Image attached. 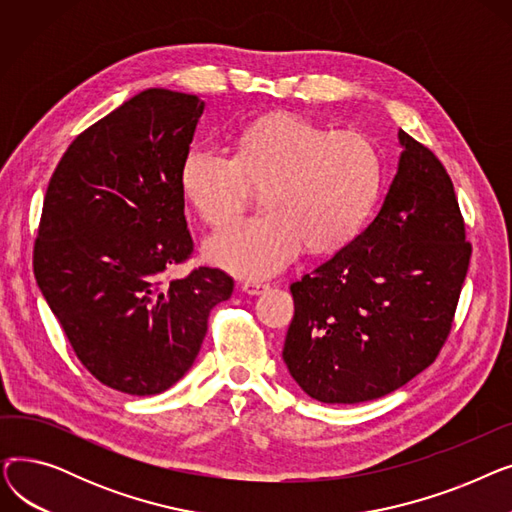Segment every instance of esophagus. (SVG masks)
I'll use <instances>...</instances> for the list:
<instances>
[{
    "label": "esophagus",
    "mask_w": 512,
    "mask_h": 512,
    "mask_svg": "<svg viewBox=\"0 0 512 512\" xmlns=\"http://www.w3.org/2000/svg\"><path fill=\"white\" fill-rule=\"evenodd\" d=\"M267 288H270V284H263V282H242L240 284V290L247 292V294H253V297H257V294H263Z\"/></svg>",
    "instance_id": "obj_1"
}]
</instances>
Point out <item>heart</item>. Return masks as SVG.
Segmentation results:
<instances>
[{
  "label": "heart",
  "instance_id": "heart-1",
  "mask_svg": "<svg viewBox=\"0 0 512 512\" xmlns=\"http://www.w3.org/2000/svg\"><path fill=\"white\" fill-rule=\"evenodd\" d=\"M180 186L201 220L222 224L263 188L265 213L213 232L205 257L240 278L282 272L307 245L330 253L351 242L378 201L382 159L369 139L299 116L263 118L240 132L234 155L193 145Z\"/></svg>",
  "mask_w": 512,
  "mask_h": 512
}]
</instances>
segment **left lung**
<instances>
[{
    "label": "left lung",
    "mask_w": 512,
    "mask_h": 512,
    "mask_svg": "<svg viewBox=\"0 0 512 512\" xmlns=\"http://www.w3.org/2000/svg\"><path fill=\"white\" fill-rule=\"evenodd\" d=\"M398 172L375 220L290 284L284 363L311 398L355 405L432 365L469 270L471 242L442 161L405 130Z\"/></svg>",
    "instance_id": "1"
}]
</instances>
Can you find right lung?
<instances>
[{
  "instance_id": "1",
  "label": "right lung",
  "mask_w": 512,
  "mask_h": 512,
  "mask_svg": "<svg viewBox=\"0 0 512 512\" xmlns=\"http://www.w3.org/2000/svg\"><path fill=\"white\" fill-rule=\"evenodd\" d=\"M203 110L197 95H134L78 134L45 193L37 284L78 361L124 394L174 386L234 290L215 267L164 278L193 253L178 174Z\"/></svg>"
}]
</instances>
